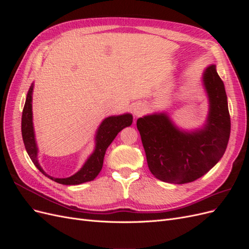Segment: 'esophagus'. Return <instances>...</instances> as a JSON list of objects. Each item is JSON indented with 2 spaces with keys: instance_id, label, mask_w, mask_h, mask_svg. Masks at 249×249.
<instances>
[{
  "instance_id": "1",
  "label": "esophagus",
  "mask_w": 249,
  "mask_h": 249,
  "mask_svg": "<svg viewBox=\"0 0 249 249\" xmlns=\"http://www.w3.org/2000/svg\"><path fill=\"white\" fill-rule=\"evenodd\" d=\"M133 113H134V116L139 117L143 114V113H144V107H143L140 104L135 105V106L133 107Z\"/></svg>"
}]
</instances>
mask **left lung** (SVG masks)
<instances>
[{"mask_svg": "<svg viewBox=\"0 0 249 249\" xmlns=\"http://www.w3.org/2000/svg\"><path fill=\"white\" fill-rule=\"evenodd\" d=\"M210 111L201 130L182 132L166 114H153L137 120L150 172L160 180L186 184L199 178L221 159L228 146L231 117L224 84L216 65L203 72Z\"/></svg>", "mask_w": 249, "mask_h": 249, "instance_id": "left-lung-1", "label": "left lung"}]
</instances>
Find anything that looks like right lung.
Returning <instances> with one entry per match:
<instances>
[{
    "label": "right lung",
    "mask_w": 249,
    "mask_h": 249,
    "mask_svg": "<svg viewBox=\"0 0 249 249\" xmlns=\"http://www.w3.org/2000/svg\"><path fill=\"white\" fill-rule=\"evenodd\" d=\"M32 91L33 84L29 89L24 110H22L21 136L22 140H24V144L27 153L29 157L31 158V160L35 166L38 168L39 171L42 172L44 176L50 178L51 179L54 180V182L62 185H79L94 179L102 170L104 157L105 154H106L108 146L111 144V142L114 140V138L117 136V134L122 131L124 127L132 124L133 116L131 114H124L119 116H111L105 119L96 132V144L94 152L88 158V160L84 164V166L70 178H55L50 177L43 171V169L40 167V165L38 163V160H37V146L35 142L32 123Z\"/></svg>",
    "instance_id": "obj_1"
}]
</instances>
